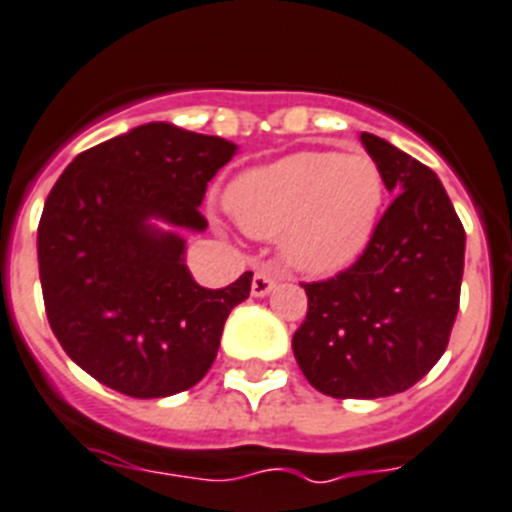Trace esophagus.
Here are the masks:
<instances>
[{
  "label": "esophagus",
  "mask_w": 512,
  "mask_h": 512,
  "mask_svg": "<svg viewBox=\"0 0 512 512\" xmlns=\"http://www.w3.org/2000/svg\"><path fill=\"white\" fill-rule=\"evenodd\" d=\"M276 284H278L276 273H273L270 268H260L255 273V278H252V294H255V297H265V294H268Z\"/></svg>",
  "instance_id": "esophagus-1"
}]
</instances>
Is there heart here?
Masks as SVG:
<instances>
[{
  "instance_id": "heart-1",
  "label": "heart",
  "mask_w": 512,
  "mask_h": 512,
  "mask_svg": "<svg viewBox=\"0 0 512 512\" xmlns=\"http://www.w3.org/2000/svg\"><path fill=\"white\" fill-rule=\"evenodd\" d=\"M384 197V173L373 157L318 149L242 173L226 205L247 234L281 236L294 268L334 273L371 242Z\"/></svg>"
}]
</instances>
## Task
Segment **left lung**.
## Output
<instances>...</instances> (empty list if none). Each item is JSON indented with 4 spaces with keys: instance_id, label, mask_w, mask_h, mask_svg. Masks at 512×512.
<instances>
[{
    "instance_id": "8db88e82",
    "label": "left lung",
    "mask_w": 512,
    "mask_h": 512,
    "mask_svg": "<svg viewBox=\"0 0 512 512\" xmlns=\"http://www.w3.org/2000/svg\"><path fill=\"white\" fill-rule=\"evenodd\" d=\"M392 205L350 268L305 286L299 368L336 400H376L418 384L444 355L460 307L465 228L431 168L360 136Z\"/></svg>"
}]
</instances>
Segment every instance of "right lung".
<instances>
[{
  "label": "right lung",
  "instance_id": "right-lung-1",
  "mask_svg": "<svg viewBox=\"0 0 512 512\" xmlns=\"http://www.w3.org/2000/svg\"><path fill=\"white\" fill-rule=\"evenodd\" d=\"M236 152L220 136L147 123L70 162L39 220V276L57 342L99 384L139 400L199 384L252 273L205 289L184 239L147 226L207 228V184Z\"/></svg>",
  "mask_w": 512,
  "mask_h": 512
}]
</instances>
